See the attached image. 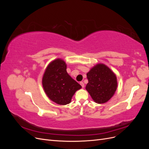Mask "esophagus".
<instances>
[{"label": "esophagus", "instance_id": "esophagus-1", "mask_svg": "<svg viewBox=\"0 0 149 149\" xmlns=\"http://www.w3.org/2000/svg\"><path fill=\"white\" fill-rule=\"evenodd\" d=\"M80 84L81 85L82 88H84V83H83V82H80Z\"/></svg>", "mask_w": 149, "mask_h": 149}]
</instances>
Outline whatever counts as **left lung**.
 I'll return each instance as SVG.
<instances>
[{
  "instance_id": "8db88e82",
  "label": "left lung",
  "mask_w": 149,
  "mask_h": 149,
  "mask_svg": "<svg viewBox=\"0 0 149 149\" xmlns=\"http://www.w3.org/2000/svg\"><path fill=\"white\" fill-rule=\"evenodd\" d=\"M88 83L86 89L94 101L98 104L105 103L113 96L118 81L116 74L104 64H97L87 73Z\"/></svg>"
}]
</instances>
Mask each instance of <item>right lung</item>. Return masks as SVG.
I'll return each mask as SVG.
<instances>
[{
	"instance_id": "add662e5",
	"label": "right lung",
	"mask_w": 149,
	"mask_h": 149,
	"mask_svg": "<svg viewBox=\"0 0 149 149\" xmlns=\"http://www.w3.org/2000/svg\"><path fill=\"white\" fill-rule=\"evenodd\" d=\"M42 85L47 96L60 105L70 103L75 92L81 88L68 74L66 63L60 58L53 60L47 67Z\"/></svg>"
}]
</instances>
